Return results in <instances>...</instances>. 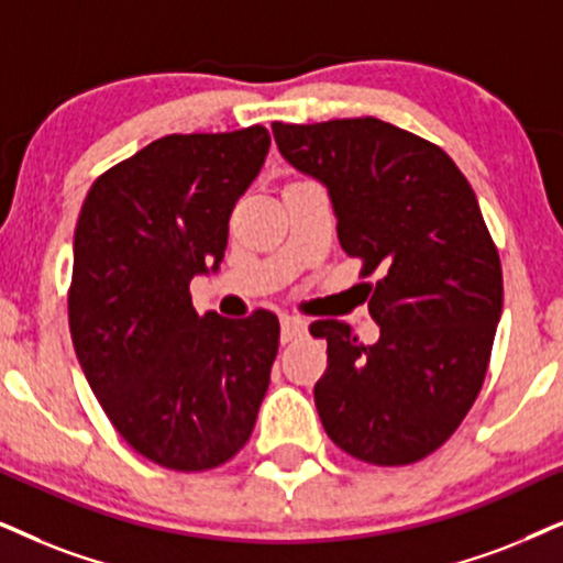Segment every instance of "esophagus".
<instances>
[{"label":"esophagus","instance_id":"34e87169","mask_svg":"<svg viewBox=\"0 0 563 563\" xmlns=\"http://www.w3.org/2000/svg\"><path fill=\"white\" fill-rule=\"evenodd\" d=\"M303 332H306V319L294 317V314L280 317V343H290V340L301 338Z\"/></svg>","mask_w":563,"mask_h":563}]
</instances>
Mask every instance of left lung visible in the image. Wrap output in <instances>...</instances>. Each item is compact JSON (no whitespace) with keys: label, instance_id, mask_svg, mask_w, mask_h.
<instances>
[{"label":"left lung","instance_id":"1","mask_svg":"<svg viewBox=\"0 0 563 563\" xmlns=\"http://www.w3.org/2000/svg\"><path fill=\"white\" fill-rule=\"evenodd\" d=\"M290 166L322 181L338 239L364 262L379 340L317 319L327 372L314 402L334 444L372 465H410L457 431L478 397L501 317V262L478 199L433 142L382 122L273 124Z\"/></svg>","mask_w":563,"mask_h":563}]
</instances>
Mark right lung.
Returning <instances> with one entry per match:
<instances>
[{"mask_svg":"<svg viewBox=\"0 0 563 563\" xmlns=\"http://www.w3.org/2000/svg\"><path fill=\"white\" fill-rule=\"evenodd\" d=\"M269 151L265 126L168 134L92 181L75 229L69 332L113 429L168 471L223 465L265 400L280 324L197 314L189 283L216 273L236 199Z\"/></svg>","mask_w":563,"mask_h":563,"instance_id":"add662e5","label":"right lung"}]
</instances>
